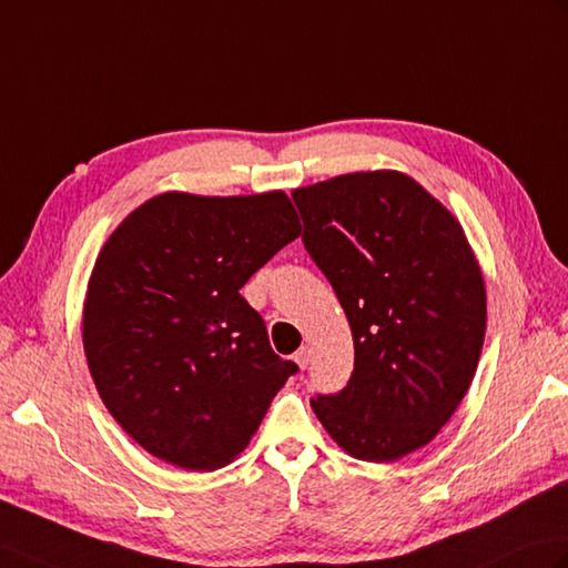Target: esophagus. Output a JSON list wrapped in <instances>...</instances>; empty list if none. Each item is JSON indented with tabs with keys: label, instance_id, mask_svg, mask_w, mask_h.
I'll list each match as a JSON object with an SVG mask.
<instances>
[{
	"label": "esophagus",
	"instance_id": "1",
	"mask_svg": "<svg viewBox=\"0 0 568 568\" xmlns=\"http://www.w3.org/2000/svg\"><path fill=\"white\" fill-rule=\"evenodd\" d=\"M310 358H312V351L307 346H302L297 353H295V363L300 365V371H305V367L310 365Z\"/></svg>",
	"mask_w": 568,
	"mask_h": 568
}]
</instances>
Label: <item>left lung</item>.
Instances as JSON below:
<instances>
[{"label":"left lung","mask_w":568,"mask_h":568,"mask_svg":"<svg viewBox=\"0 0 568 568\" xmlns=\"http://www.w3.org/2000/svg\"><path fill=\"white\" fill-rule=\"evenodd\" d=\"M293 201L355 348L348 385L312 408L348 455L392 463L430 443L471 385L486 334L481 268L463 224L399 171L344 174Z\"/></svg>","instance_id":"obj_1"}]
</instances>
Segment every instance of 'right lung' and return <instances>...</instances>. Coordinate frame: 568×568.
<instances>
[{
	"instance_id": "add662e5",
	"label": "right lung",
	"mask_w": 568,
	"mask_h": 568,
	"mask_svg": "<svg viewBox=\"0 0 568 568\" xmlns=\"http://www.w3.org/2000/svg\"><path fill=\"white\" fill-rule=\"evenodd\" d=\"M300 230L283 191H171L103 244L84 300V353L101 402L150 455L191 471L224 467L297 373L240 290Z\"/></svg>"
}]
</instances>
